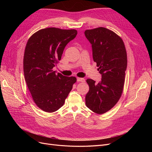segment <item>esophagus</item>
I'll return each instance as SVG.
<instances>
[{
  "instance_id": "1",
  "label": "esophagus",
  "mask_w": 152,
  "mask_h": 152,
  "mask_svg": "<svg viewBox=\"0 0 152 152\" xmlns=\"http://www.w3.org/2000/svg\"><path fill=\"white\" fill-rule=\"evenodd\" d=\"M77 80L78 82H85V79H84V78H79V77H78Z\"/></svg>"
}]
</instances>
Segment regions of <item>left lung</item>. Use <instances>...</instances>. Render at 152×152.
<instances>
[{"label":"left lung","mask_w":152,"mask_h":152,"mask_svg":"<svg viewBox=\"0 0 152 152\" xmlns=\"http://www.w3.org/2000/svg\"><path fill=\"white\" fill-rule=\"evenodd\" d=\"M84 34L92 44L94 61L97 64L102 80L86 82L89 87L86 104L97 114L111 110L122 94L127 57L125 45L120 36L104 27L87 30Z\"/></svg>","instance_id":"left-lung-1"}]
</instances>
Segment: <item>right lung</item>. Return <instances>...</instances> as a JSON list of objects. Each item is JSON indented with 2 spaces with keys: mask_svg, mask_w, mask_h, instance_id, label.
<instances>
[{
  "mask_svg": "<svg viewBox=\"0 0 152 152\" xmlns=\"http://www.w3.org/2000/svg\"><path fill=\"white\" fill-rule=\"evenodd\" d=\"M77 34L74 29L50 27L36 31L27 41L23 57L25 81L34 102L45 112L60 108L77 81L75 77L56 74L53 70L66 44Z\"/></svg>",
  "mask_w": 152,
  "mask_h": 152,
  "instance_id": "add662e5",
  "label": "right lung"
}]
</instances>
